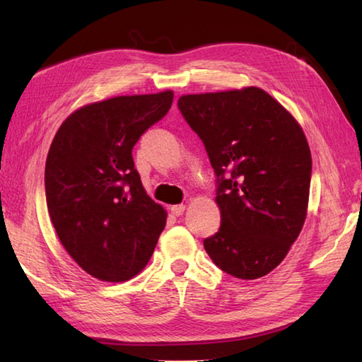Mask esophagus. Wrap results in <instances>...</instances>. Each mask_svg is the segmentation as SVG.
<instances>
[{
  "instance_id": "1",
  "label": "esophagus",
  "mask_w": 362,
  "mask_h": 362,
  "mask_svg": "<svg viewBox=\"0 0 362 362\" xmlns=\"http://www.w3.org/2000/svg\"><path fill=\"white\" fill-rule=\"evenodd\" d=\"M169 210H171V213L174 214V216H180V214H183V211H185V205H183V204L173 205Z\"/></svg>"
}]
</instances>
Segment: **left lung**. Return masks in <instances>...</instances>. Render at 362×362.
<instances>
[{
    "label": "left lung",
    "mask_w": 362,
    "mask_h": 362,
    "mask_svg": "<svg viewBox=\"0 0 362 362\" xmlns=\"http://www.w3.org/2000/svg\"><path fill=\"white\" fill-rule=\"evenodd\" d=\"M216 174L221 227L204 240L213 263L243 280L288 255L308 209L311 152L294 117L258 87L180 96Z\"/></svg>",
    "instance_id": "left-lung-1"
}]
</instances>
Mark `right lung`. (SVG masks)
<instances>
[{"label": "right lung", "instance_id": "add662e5", "mask_svg": "<svg viewBox=\"0 0 362 362\" xmlns=\"http://www.w3.org/2000/svg\"><path fill=\"white\" fill-rule=\"evenodd\" d=\"M174 93L117 96L81 107L46 157V204L60 243L83 271L126 281L144 269L166 226L146 194L132 149L171 109Z\"/></svg>", "mask_w": 362, "mask_h": 362}]
</instances>
